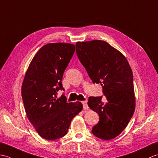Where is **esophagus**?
<instances>
[{
	"mask_svg": "<svg viewBox=\"0 0 158 158\" xmlns=\"http://www.w3.org/2000/svg\"><path fill=\"white\" fill-rule=\"evenodd\" d=\"M82 103L83 105V108L85 109V110H86V109H88V106H87V101H82Z\"/></svg>",
	"mask_w": 158,
	"mask_h": 158,
	"instance_id": "obj_1",
	"label": "esophagus"
}]
</instances>
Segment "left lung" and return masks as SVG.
<instances>
[{
    "instance_id": "1",
    "label": "left lung",
    "mask_w": 158,
    "mask_h": 158,
    "mask_svg": "<svg viewBox=\"0 0 158 158\" xmlns=\"http://www.w3.org/2000/svg\"><path fill=\"white\" fill-rule=\"evenodd\" d=\"M79 60L93 83H100L102 97H90L89 107L99 114V121L92 133L103 140H111L127 127L135 110L133 74L124 55L107 42L94 40L77 42Z\"/></svg>"
}]
</instances>
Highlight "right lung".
Listing matches in <instances>:
<instances>
[{"mask_svg":"<svg viewBox=\"0 0 158 158\" xmlns=\"http://www.w3.org/2000/svg\"><path fill=\"white\" fill-rule=\"evenodd\" d=\"M75 52L69 43H49L37 52L24 77L22 96L28 120L41 137L56 140L67 134L72 119L82 110V104L68 103L59 90H64L61 80Z\"/></svg>","mask_w":158,"mask_h":158,"instance_id":"1","label":"right lung"}]
</instances>
